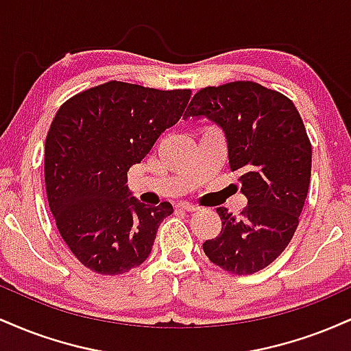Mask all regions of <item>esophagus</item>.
Instances as JSON below:
<instances>
[{
    "instance_id": "obj_1",
    "label": "esophagus",
    "mask_w": 351,
    "mask_h": 351,
    "mask_svg": "<svg viewBox=\"0 0 351 351\" xmlns=\"http://www.w3.org/2000/svg\"><path fill=\"white\" fill-rule=\"evenodd\" d=\"M178 208L183 209V211H189V213H193L198 209V206H195V204H191V203H186V201H181V203H178Z\"/></svg>"
}]
</instances>
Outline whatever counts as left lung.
<instances>
[{"label":"left lung","mask_w":351,"mask_h":351,"mask_svg":"<svg viewBox=\"0 0 351 351\" xmlns=\"http://www.w3.org/2000/svg\"><path fill=\"white\" fill-rule=\"evenodd\" d=\"M184 117L223 128L229 167L239 170L247 206L239 216L217 208L221 232L203 244L213 264L245 276L272 264L291 243L307 198L312 145L300 114L280 92L236 80L196 92Z\"/></svg>","instance_id":"1"}]
</instances>
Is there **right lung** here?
<instances>
[{
    "mask_svg": "<svg viewBox=\"0 0 351 351\" xmlns=\"http://www.w3.org/2000/svg\"><path fill=\"white\" fill-rule=\"evenodd\" d=\"M189 97V88L110 80L79 92L56 114L44 153L47 201L64 243L90 271L119 276L150 256L173 206L140 203L127 171L178 122Z\"/></svg>",
    "mask_w": 351,
    "mask_h": 351,
    "instance_id": "add662e5",
    "label": "right lung"
}]
</instances>
